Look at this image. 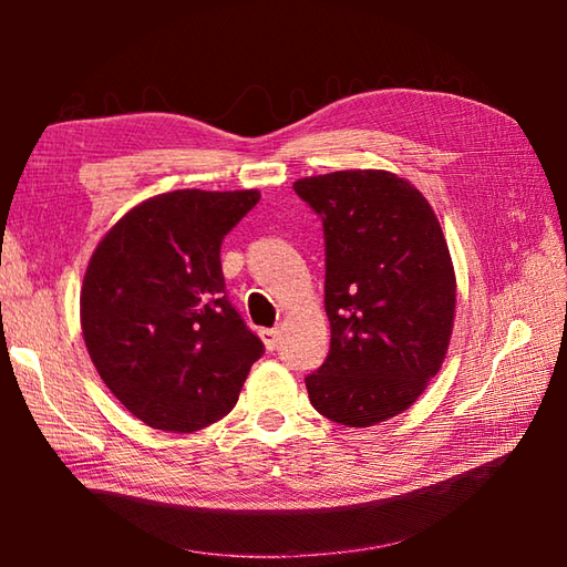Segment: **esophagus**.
I'll list each match as a JSON object with an SVG mask.
<instances>
[{
	"label": "esophagus",
	"instance_id": "esophagus-1",
	"mask_svg": "<svg viewBox=\"0 0 567 567\" xmlns=\"http://www.w3.org/2000/svg\"><path fill=\"white\" fill-rule=\"evenodd\" d=\"M260 339H262V343H265V348H268V351H275L277 341H280V329H262Z\"/></svg>",
	"mask_w": 567,
	"mask_h": 567
}]
</instances>
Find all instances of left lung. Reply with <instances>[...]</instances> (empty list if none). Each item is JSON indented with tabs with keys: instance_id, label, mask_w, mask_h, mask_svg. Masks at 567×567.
<instances>
[{
	"instance_id": "left-lung-1",
	"label": "left lung",
	"mask_w": 567,
	"mask_h": 567,
	"mask_svg": "<svg viewBox=\"0 0 567 567\" xmlns=\"http://www.w3.org/2000/svg\"><path fill=\"white\" fill-rule=\"evenodd\" d=\"M323 224L329 355L305 378L309 402L363 429L402 414L449 351L455 275L424 195L384 171L297 179Z\"/></svg>"
}]
</instances>
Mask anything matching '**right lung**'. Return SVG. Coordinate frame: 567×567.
<instances>
[{
	"label": "right lung",
	"mask_w": 567,
	"mask_h": 567,
	"mask_svg": "<svg viewBox=\"0 0 567 567\" xmlns=\"http://www.w3.org/2000/svg\"><path fill=\"white\" fill-rule=\"evenodd\" d=\"M258 189H177L106 234L84 272L82 336L106 388L153 429L192 433L238 402L265 346L226 295L224 236Z\"/></svg>",
	"instance_id": "1"
}]
</instances>
